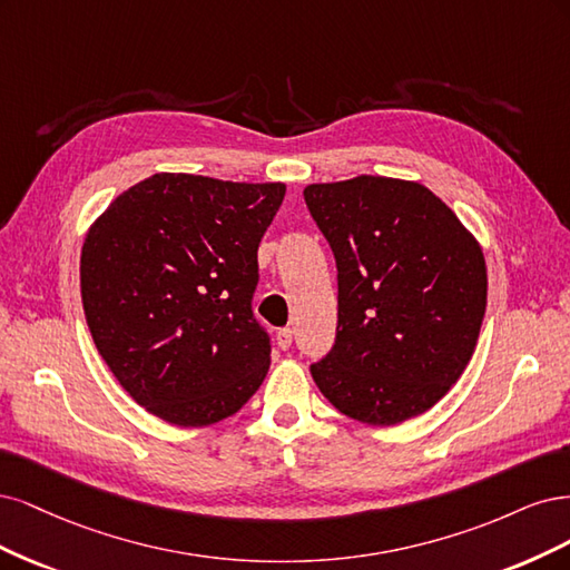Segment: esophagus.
Segmentation results:
<instances>
[{"mask_svg": "<svg viewBox=\"0 0 570 570\" xmlns=\"http://www.w3.org/2000/svg\"><path fill=\"white\" fill-rule=\"evenodd\" d=\"M274 338H277V345L282 347V351H288L291 343H293V332H291V328H279L277 336H274Z\"/></svg>", "mask_w": 570, "mask_h": 570, "instance_id": "1", "label": "esophagus"}]
</instances>
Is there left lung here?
<instances>
[{"instance_id":"8db88e82","label":"left lung","mask_w":570,"mask_h":570,"mask_svg":"<svg viewBox=\"0 0 570 570\" xmlns=\"http://www.w3.org/2000/svg\"><path fill=\"white\" fill-rule=\"evenodd\" d=\"M303 196L338 269L336 343L309 364L317 389L372 426L431 410L479 341L488 298L479 244L416 181L362 175Z\"/></svg>"}]
</instances>
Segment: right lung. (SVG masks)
I'll return each mask as SVG.
<instances>
[{
    "instance_id": "add662e5",
    "label": "right lung",
    "mask_w": 570,
    "mask_h": 570,
    "mask_svg": "<svg viewBox=\"0 0 570 570\" xmlns=\"http://www.w3.org/2000/svg\"><path fill=\"white\" fill-rule=\"evenodd\" d=\"M286 187L154 175L91 225L82 307L108 370L135 402L175 426L242 410L269 370L253 312L258 246Z\"/></svg>"
}]
</instances>
